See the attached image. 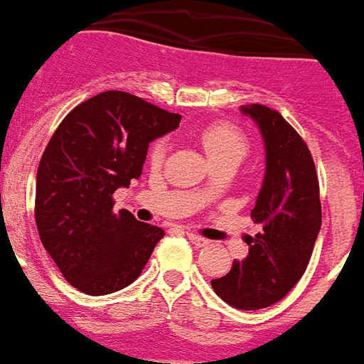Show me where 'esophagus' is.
Segmentation results:
<instances>
[{
	"instance_id": "esophagus-1",
	"label": "esophagus",
	"mask_w": 364,
	"mask_h": 364,
	"mask_svg": "<svg viewBox=\"0 0 364 364\" xmlns=\"http://www.w3.org/2000/svg\"><path fill=\"white\" fill-rule=\"evenodd\" d=\"M188 240L193 245H196V247H205V245H209V240L202 238V236L195 235V232H188Z\"/></svg>"
}]
</instances>
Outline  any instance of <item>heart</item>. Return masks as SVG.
I'll return each instance as SVG.
<instances>
[{
  "instance_id": "obj_1",
  "label": "heart",
  "mask_w": 364,
  "mask_h": 364,
  "mask_svg": "<svg viewBox=\"0 0 364 364\" xmlns=\"http://www.w3.org/2000/svg\"><path fill=\"white\" fill-rule=\"evenodd\" d=\"M198 141L202 144L209 164H218V162H240L247 155V139L236 126L228 122H213L204 126L198 132ZM166 155V142H153L149 149V160L153 166H159Z\"/></svg>"
}]
</instances>
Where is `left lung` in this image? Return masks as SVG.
I'll use <instances>...</instances> for the list:
<instances>
[{"label": "left lung", "instance_id": "8db88e82", "mask_svg": "<svg viewBox=\"0 0 364 364\" xmlns=\"http://www.w3.org/2000/svg\"><path fill=\"white\" fill-rule=\"evenodd\" d=\"M240 112L256 122L265 146V175L251 211L262 232L211 285L235 309L256 311L285 298L303 276L321 229V202L311 151L282 113L263 105Z\"/></svg>", "mask_w": 364, "mask_h": 364}]
</instances>
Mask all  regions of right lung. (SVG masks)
<instances>
[{"instance_id":"1","label":"right lung","mask_w":364,"mask_h":364,"mask_svg":"<svg viewBox=\"0 0 364 364\" xmlns=\"http://www.w3.org/2000/svg\"><path fill=\"white\" fill-rule=\"evenodd\" d=\"M180 119L109 90L75 106L50 139L36 180V225L66 282L85 294L135 282L164 236L126 209L113 213L112 195L142 175L149 142Z\"/></svg>"}]
</instances>
